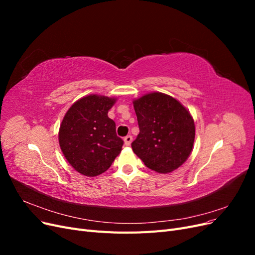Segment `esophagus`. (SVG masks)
I'll return each mask as SVG.
<instances>
[{
	"label": "esophagus",
	"mask_w": 255,
	"mask_h": 255,
	"mask_svg": "<svg viewBox=\"0 0 255 255\" xmlns=\"http://www.w3.org/2000/svg\"><path fill=\"white\" fill-rule=\"evenodd\" d=\"M132 140H133V137L130 135H128L125 137V144L126 145H129L130 143H132Z\"/></svg>",
	"instance_id": "34e87169"
}]
</instances>
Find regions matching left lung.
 I'll list each match as a JSON object with an SVG mask.
<instances>
[{"mask_svg":"<svg viewBox=\"0 0 255 255\" xmlns=\"http://www.w3.org/2000/svg\"><path fill=\"white\" fill-rule=\"evenodd\" d=\"M139 134L132 149L144 165L169 173L189 157L196 128L190 113L176 99L151 92L133 101Z\"/></svg>","mask_w":255,"mask_h":255,"instance_id":"left-lung-1","label":"left lung"}]
</instances>
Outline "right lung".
Wrapping results in <instances>:
<instances>
[{
	"instance_id": "obj_1",
	"label": "right lung",
	"mask_w": 255,
	"mask_h": 255,
	"mask_svg": "<svg viewBox=\"0 0 255 255\" xmlns=\"http://www.w3.org/2000/svg\"><path fill=\"white\" fill-rule=\"evenodd\" d=\"M115 98L89 95L66 113L58 133L60 149L68 163L86 176H97L111 167L121 152L123 140L109 118Z\"/></svg>"
}]
</instances>
